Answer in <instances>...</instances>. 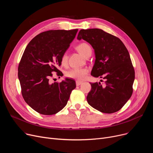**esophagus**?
Wrapping results in <instances>:
<instances>
[{
	"mask_svg": "<svg viewBox=\"0 0 153 153\" xmlns=\"http://www.w3.org/2000/svg\"><path fill=\"white\" fill-rule=\"evenodd\" d=\"M76 85H77V86H79V85H81V84H82V82H81V81H76Z\"/></svg>",
	"mask_w": 153,
	"mask_h": 153,
	"instance_id": "esophagus-1",
	"label": "esophagus"
}]
</instances>
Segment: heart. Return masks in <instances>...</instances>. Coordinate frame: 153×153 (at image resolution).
Returning <instances> with one entry per match:
<instances>
[{"label":"heart","mask_w":153,"mask_h":153,"mask_svg":"<svg viewBox=\"0 0 153 153\" xmlns=\"http://www.w3.org/2000/svg\"><path fill=\"white\" fill-rule=\"evenodd\" d=\"M76 49L85 57H86L89 53H92L91 47L86 43H82L79 44L78 46H77ZM67 62L68 54L66 53H64L61 57V62L62 65H65ZM87 73L88 70L86 68H74L66 71L65 75L69 78L82 81V80H84L86 77Z\"/></svg>","instance_id":"obj_1"}]
</instances>
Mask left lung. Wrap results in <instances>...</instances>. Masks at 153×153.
I'll use <instances>...</instances> for the list:
<instances>
[{
	"mask_svg": "<svg viewBox=\"0 0 153 153\" xmlns=\"http://www.w3.org/2000/svg\"><path fill=\"white\" fill-rule=\"evenodd\" d=\"M81 39L90 43L95 51L91 75L105 80L104 85L91 83L87 102L102 113H114L124 106L133 93L134 70L130 54L118 38L101 29L81 30L77 39Z\"/></svg>",
	"mask_w": 153,
	"mask_h": 153,
	"instance_id": "left-lung-1",
	"label": "left lung"
}]
</instances>
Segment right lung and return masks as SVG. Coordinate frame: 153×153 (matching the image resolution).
<instances>
[{"instance_id": "right-lung-1", "label": "right lung", "mask_w": 153, "mask_h": 153, "mask_svg": "<svg viewBox=\"0 0 153 153\" xmlns=\"http://www.w3.org/2000/svg\"><path fill=\"white\" fill-rule=\"evenodd\" d=\"M77 31L42 32L31 40L24 51L18 68L22 94L28 105L40 114H57L66 105L76 87V82L71 79L59 83H51L50 79L53 72L62 76L58 67Z\"/></svg>"}]
</instances>
